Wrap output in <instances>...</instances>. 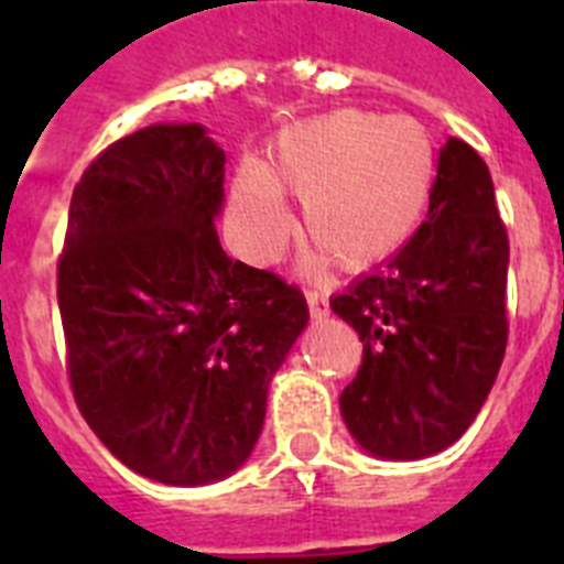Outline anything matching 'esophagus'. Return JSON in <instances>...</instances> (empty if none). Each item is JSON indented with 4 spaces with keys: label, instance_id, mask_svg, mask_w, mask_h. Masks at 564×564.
Instances as JSON below:
<instances>
[{
    "label": "esophagus",
    "instance_id": "obj_1",
    "mask_svg": "<svg viewBox=\"0 0 564 564\" xmlns=\"http://www.w3.org/2000/svg\"><path fill=\"white\" fill-rule=\"evenodd\" d=\"M307 307H311V316L313 318H325L327 316V296L318 291H307Z\"/></svg>",
    "mask_w": 564,
    "mask_h": 564
}]
</instances>
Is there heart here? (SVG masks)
I'll return each instance as SVG.
<instances>
[{
    "label": "heart",
    "instance_id": "b5f03b06",
    "mask_svg": "<svg viewBox=\"0 0 564 564\" xmlns=\"http://www.w3.org/2000/svg\"><path fill=\"white\" fill-rule=\"evenodd\" d=\"M437 154L410 115L336 109L282 134L271 166L242 163L231 183V223L257 262L279 257L291 234L282 197L302 203V228L344 271L395 257L430 212Z\"/></svg>",
    "mask_w": 564,
    "mask_h": 564
}]
</instances>
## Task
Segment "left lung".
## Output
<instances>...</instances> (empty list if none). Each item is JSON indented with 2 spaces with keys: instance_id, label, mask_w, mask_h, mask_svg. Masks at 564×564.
I'll list each match as a JSON object with an SVG mask.
<instances>
[{
  "instance_id": "obj_1",
  "label": "left lung",
  "mask_w": 564,
  "mask_h": 564,
  "mask_svg": "<svg viewBox=\"0 0 564 564\" xmlns=\"http://www.w3.org/2000/svg\"><path fill=\"white\" fill-rule=\"evenodd\" d=\"M506 282L508 234L491 174L449 138L415 237L330 299L364 344L338 398L364 452L421 460L471 426L506 356Z\"/></svg>"
}]
</instances>
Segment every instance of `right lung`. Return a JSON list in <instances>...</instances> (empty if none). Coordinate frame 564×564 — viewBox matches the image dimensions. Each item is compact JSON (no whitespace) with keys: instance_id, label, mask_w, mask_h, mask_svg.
Segmentation results:
<instances>
[{"instance_id":"1","label":"right lung","mask_w":564,"mask_h":564,"mask_svg":"<svg viewBox=\"0 0 564 564\" xmlns=\"http://www.w3.org/2000/svg\"><path fill=\"white\" fill-rule=\"evenodd\" d=\"M223 177L200 123L138 129L82 174L58 259L78 410L123 466L166 486L248 460L307 325L296 285L223 251Z\"/></svg>"}]
</instances>
